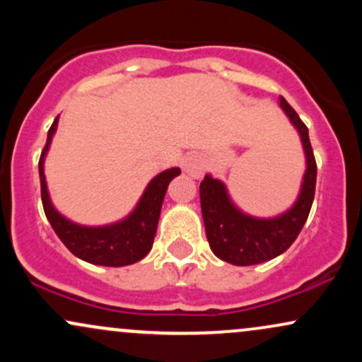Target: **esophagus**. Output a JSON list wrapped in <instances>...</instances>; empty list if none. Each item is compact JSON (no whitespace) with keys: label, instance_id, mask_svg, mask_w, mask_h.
Listing matches in <instances>:
<instances>
[{"label":"esophagus","instance_id":"34e87169","mask_svg":"<svg viewBox=\"0 0 362 362\" xmlns=\"http://www.w3.org/2000/svg\"><path fill=\"white\" fill-rule=\"evenodd\" d=\"M184 172L189 173L192 177H201L204 172V161L199 155H187L184 158V163H182Z\"/></svg>","mask_w":362,"mask_h":362}]
</instances>
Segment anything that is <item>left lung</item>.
<instances>
[{"mask_svg": "<svg viewBox=\"0 0 362 362\" xmlns=\"http://www.w3.org/2000/svg\"><path fill=\"white\" fill-rule=\"evenodd\" d=\"M281 109L300 132L306 156V172L293 207L276 218H253L231 202L221 180L206 175L201 182V209L206 236L218 259L233 265H255L284 253L308 219L317 185V161L311 149L308 127L284 98Z\"/></svg>", "mask_w": 362, "mask_h": 362, "instance_id": "8db88e82", "label": "left lung"}]
</instances>
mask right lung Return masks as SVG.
I'll list each match as a JSON object with an SVG mask.
<instances>
[{
  "label": "right lung",
  "mask_w": 362,
  "mask_h": 362,
  "mask_svg": "<svg viewBox=\"0 0 362 362\" xmlns=\"http://www.w3.org/2000/svg\"><path fill=\"white\" fill-rule=\"evenodd\" d=\"M57 119L59 115L54 119L52 126L49 129L47 143H45L39 160L42 206L52 230L56 231L61 242L73 255L90 262V264L105 265V267H124V265H131L144 259L153 247L161 204H163L168 184L177 175H180V168H170L158 173L148 184L144 194L141 195L134 211L122 221L105 224V226H83V224L69 221L68 218L57 213L56 207L52 206L44 175V160L57 129Z\"/></svg>",
  "instance_id": "1"
}]
</instances>
